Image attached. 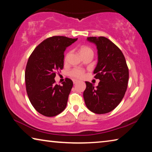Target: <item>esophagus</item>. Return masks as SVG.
Segmentation results:
<instances>
[{
  "mask_svg": "<svg viewBox=\"0 0 152 152\" xmlns=\"http://www.w3.org/2000/svg\"><path fill=\"white\" fill-rule=\"evenodd\" d=\"M78 82V80H73V83L74 84H76Z\"/></svg>",
  "mask_w": 152,
  "mask_h": 152,
  "instance_id": "esophagus-1",
  "label": "esophagus"
}]
</instances>
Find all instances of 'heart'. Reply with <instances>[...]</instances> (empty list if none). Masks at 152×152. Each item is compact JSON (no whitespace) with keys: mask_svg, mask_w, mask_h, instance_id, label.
<instances>
[{"mask_svg":"<svg viewBox=\"0 0 152 152\" xmlns=\"http://www.w3.org/2000/svg\"><path fill=\"white\" fill-rule=\"evenodd\" d=\"M78 51L82 57H83V56L88 54L93 55V51H92V49L90 47H88V46L85 45H82L80 46L78 48ZM67 56H68V55L66 56V58H65L66 59L67 58ZM84 72L82 70V69L74 68L70 71V75L72 77H74V78H82V77L84 76Z\"/></svg>","mask_w":152,"mask_h":152,"instance_id":"heart-1","label":"heart"}]
</instances>
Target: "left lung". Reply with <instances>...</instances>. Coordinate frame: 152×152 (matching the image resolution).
Listing matches in <instances>:
<instances>
[{"label": "left lung", "instance_id": "obj_1", "mask_svg": "<svg viewBox=\"0 0 152 152\" xmlns=\"http://www.w3.org/2000/svg\"><path fill=\"white\" fill-rule=\"evenodd\" d=\"M96 45L98 63L94 78L99 79L95 87L86 82L83 96L86 106L96 114H104L115 109L127 91L129 69L124 55L117 46L104 37H87Z\"/></svg>", "mask_w": 152, "mask_h": 152}]
</instances>
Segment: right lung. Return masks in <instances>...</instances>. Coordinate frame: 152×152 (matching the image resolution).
<instances>
[{
	"mask_svg": "<svg viewBox=\"0 0 152 152\" xmlns=\"http://www.w3.org/2000/svg\"><path fill=\"white\" fill-rule=\"evenodd\" d=\"M78 39L53 36L38 45L28 60L25 79L33 107L46 117H54L65 109L73 82L66 78L62 85L55 84L56 72L64 68V51Z\"/></svg>",
	"mask_w": 152,
	"mask_h": 152,
	"instance_id": "1",
	"label": "right lung"
}]
</instances>
